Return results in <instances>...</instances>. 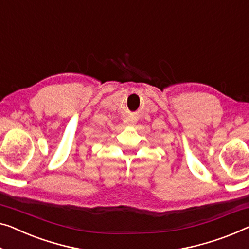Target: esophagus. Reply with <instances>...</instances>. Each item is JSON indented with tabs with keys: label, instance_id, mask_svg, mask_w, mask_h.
I'll return each instance as SVG.
<instances>
[{
	"label": "esophagus",
	"instance_id": "esophagus-1",
	"mask_svg": "<svg viewBox=\"0 0 249 249\" xmlns=\"http://www.w3.org/2000/svg\"><path fill=\"white\" fill-rule=\"evenodd\" d=\"M124 123L126 124V125H128V126H133L134 125V120H133V118H131V117H128V118H126V120L124 121Z\"/></svg>",
	"mask_w": 249,
	"mask_h": 249
}]
</instances>
